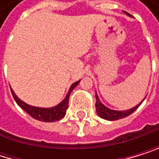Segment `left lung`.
<instances>
[{"label": "left lung", "mask_w": 159, "mask_h": 159, "mask_svg": "<svg viewBox=\"0 0 159 159\" xmlns=\"http://www.w3.org/2000/svg\"><path fill=\"white\" fill-rule=\"evenodd\" d=\"M96 97V104H95V107H96V112L99 115L100 117H102L103 119H106V120H117V119H121L124 118L128 115H130L131 113H133L138 107L140 104H138L137 106L134 107L131 110H128V111H113L111 109H108L107 107H105L103 104L100 102V99L98 97L97 94H95Z\"/></svg>", "instance_id": "obj_1"}]
</instances>
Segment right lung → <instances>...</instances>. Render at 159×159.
I'll use <instances>...</instances> for the list:
<instances>
[{
  "label": "right lung",
  "mask_w": 159,
  "mask_h": 159,
  "mask_svg": "<svg viewBox=\"0 0 159 159\" xmlns=\"http://www.w3.org/2000/svg\"><path fill=\"white\" fill-rule=\"evenodd\" d=\"M79 81L73 83L69 90L68 94H66V98L59 104V105L53 107V108H37V107H32L29 106L27 104H25V102H23L22 100H20L16 96V94L14 93V91L12 90V89H10L11 93L16 101V103L19 105L25 111H26L30 116L40 120V121H44V122H54V121H58L60 119H62L66 112V110L69 108V100H70V95L71 93L72 89L78 85Z\"/></svg>",
  "instance_id": "1"
}]
</instances>
